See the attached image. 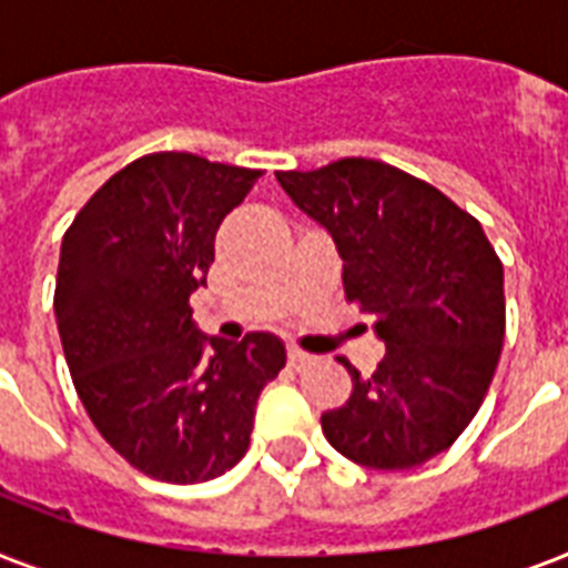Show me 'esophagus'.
<instances>
[{"label":"esophagus","instance_id":"esophagus-1","mask_svg":"<svg viewBox=\"0 0 568 568\" xmlns=\"http://www.w3.org/2000/svg\"><path fill=\"white\" fill-rule=\"evenodd\" d=\"M312 359H315V356H310L306 351H301V347H288V365H292V368H306Z\"/></svg>","mask_w":568,"mask_h":568}]
</instances>
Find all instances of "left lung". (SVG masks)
I'll return each instance as SVG.
<instances>
[{
  "instance_id": "8db88e82",
  "label": "left lung",
  "mask_w": 568,
  "mask_h": 568,
  "mask_svg": "<svg viewBox=\"0 0 568 568\" xmlns=\"http://www.w3.org/2000/svg\"><path fill=\"white\" fill-rule=\"evenodd\" d=\"M276 180L345 262L347 303L374 318L386 356L321 415V430L359 466L413 468L450 448L484 404L504 345V265L475 214L413 173L338 159Z\"/></svg>"
}]
</instances>
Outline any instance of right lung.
I'll list each match as a JSON object with an SVG mask.
<instances>
[{
	"label": "right lung",
	"instance_id": "1",
	"mask_svg": "<svg viewBox=\"0 0 568 568\" xmlns=\"http://www.w3.org/2000/svg\"><path fill=\"white\" fill-rule=\"evenodd\" d=\"M258 176L194 153L141 155L61 241L55 321L79 400L129 466L164 484L230 471L250 448L262 388L285 365L276 336L230 345L191 321L214 232Z\"/></svg>",
	"mask_w": 568,
	"mask_h": 568
}]
</instances>
